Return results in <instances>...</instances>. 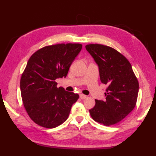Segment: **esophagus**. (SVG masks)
<instances>
[{
    "instance_id": "obj_1",
    "label": "esophagus",
    "mask_w": 156,
    "mask_h": 156,
    "mask_svg": "<svg viewBox=\"0 0 156 156\" xmlns=\"http://www.w3.org/2000/svg\"><path fill=\"white\" fill-rule=\"evenodd\" d=\"M80 98L81 99H82V100H83V99L87 98V96L83 94H80Z\"/></svg>"
}]
</instances>
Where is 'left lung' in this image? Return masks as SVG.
I'll list each match as a JSON object with an SVG mask.
<instances>
[{"label":"left lung","instance_id":"obj_1","mask_svg":"<svg viewBox=\"0 0 156 156\" xmlns=\"http://www.w3.org/2000/svg\"><path fill=\"white\" fill-rule=\"evenodd\" d=\"M86 49L98 65L101 82L108 85L105 100L96 99L90 114L95 121L104 125L118 123L135 107L137 79L127 59L115 49L101 44H89Z\"/></svg>","mask_w":156,"mask_h":156}]
</instances>
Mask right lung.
<instances>
[{"instance_id":"1","label":"right lung","mask_w":156,"mask_h":156,"mask_svg":"<svg viewBox=\"0 0 156 156\" xmlns=\"http://www.w3.org/2000/svg\"><path fill=\"white\" fill-rule=\"evenodd\" d=\"M79 44L46 46L35 52L26 66L20 82L26 111L36 124L55 128L68 118L78 94L57 87L55 80L66 78L72 62L80 52Z\"/></svg>"}]
</instances>
